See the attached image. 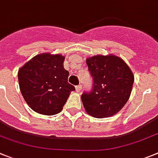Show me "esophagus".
Here are the masks:
<instances>
[{"label": "esophagus", "instance_id": "esophagus-1", "mask_svg": "<svg viewBox=\"0 0 158 158\" xmlns=\"http://www.w3.org/2000/svg\"><path fill=\"white\" fill-rule=\"evenodd\" d=\"M81 89H82V85H77V86H76L77 92H80L81 91Z\"/></svg>", "mask_w": 158, "mask_h": 158}]
</instances>
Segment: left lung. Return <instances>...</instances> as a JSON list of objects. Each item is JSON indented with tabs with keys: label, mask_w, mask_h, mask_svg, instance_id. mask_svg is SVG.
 Listing matches in <instances>:
<instances>
[{
	"label": "left lung",
	"mask_w": 158,
	"mask_h": 158,
	"mask_svg": "<svg viewBox=\"0 0 158 158\" xmlns=\"http://www.w3.org/2000/svg\"><path fill=\"white\" fill-rule=\"evenodd\" d=\"M86 63L93 77V88L81 95L85 110L96 118L114 116L129 99L133 73L121 58L112 54L89 57Z\"/></svg>",
	"instance_id": "left-lung-1"
}]
</instances>
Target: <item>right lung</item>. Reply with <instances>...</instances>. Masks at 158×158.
Masks as SVG:
<instances>
[{"instance_id": "obj_1", "label": "right lung", "mask_w": 158, "mask_h": 158, "mask_svg": "<svg viewBox=\"0 0 158 158\" xmlns=\"http://www.w3.org/2000/svg\"><path fill=\"white\" fill-rule=\"evenodd\" d=\"M65 57L43 53L32 58L18 72L20 92L35 112L55 115L63 110L75 88L68 83L69 72L64 69Z\"/></svg>"}]
</instances>
